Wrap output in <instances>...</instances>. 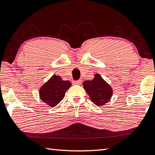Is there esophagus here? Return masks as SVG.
<instances>
[{"mask_svg": "<svg viewBox=\"0 0 155 155\" xmlns=\"http://www.w3.org/2000/svg\"><path fill=\"white\" fill-rule=\"evenodd\" d=\"M81 83H82V81H81V80L73 81V84H74V85H81Z\"/></svg>", "mask_w": 155, "mask_h": 155, "instance_id": "esophagus-1", "label": "esophagus"}]
</instances>
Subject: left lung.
<instances>
[{
	"label": "left lung",
	"instance_id": "left-lung-1",
	"mask_svg": "<svg viewBox=\"0 0 155 155\" xmlns=\"http://www.w3.org/2000/svg\"><path fill=\"white\" fill-rule=\"evenodd\" d=\"M83 86L91 102L98 106L108 102L113 94L112 87L98 73H95L92 80L84 81Z\"/></svg>",
	"mask_w": 155,
	"mask_h": 155
}]
</instances>
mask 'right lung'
I'll return each instance as SVG.
<instances>
[{"mask_svg": "<svg viewBox=\"0 0 155 155\" xmlns=\"http://www.w3.org/2000/svg\"><path fill=\"white\" fill-rule=\"evenodd\" d=\"M72 83L62 80L60 76L53 74L39 89L40 99L50 107H55L64 99L66 91Z\"/></svg>", "mask_w": 155, "mask_h": 155, "instance_id": "obj_1", "label": "right lung"}]
</instances>
